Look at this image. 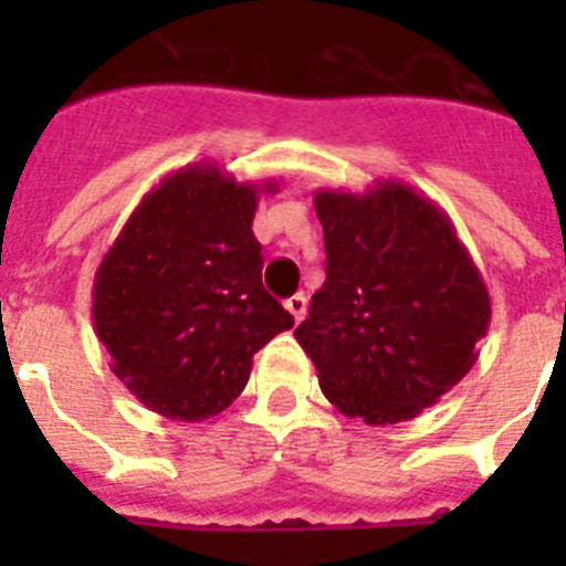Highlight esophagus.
<instances>
[{
  "instance_id": "esophagus-1",
  "label": "esophagus",
  "mask_w": 566,
  "mask_h": 566,
  "mask_svg": "<svg viewBox=\"0 0 566 566\" xmlns=\"http://www.w3.org/2000/svg\"><path fill=\"white\" fill-rule=\"evenodd\" d=\"M284 308H287V314L293 317V323H300V319L305 317V311H308V300H305L302 293H293L291 300H284Z\"/></svg>"
}]
</instances>
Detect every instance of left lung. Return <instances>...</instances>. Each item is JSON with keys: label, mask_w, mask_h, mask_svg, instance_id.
Returning a JSON list of instances; mask_svg holds the SVG:
<instances>
[{"label": "left lung", "mask_w": 566, "mask_h": 566, "mask_svg": "<svg viewBox=\"0 0 566 566\" xmlns=\"http://www.w3.org/2000/svg\"><path fill=\"white\" fill-rule=\"evenodd\" d=\"M326 282L293 335L323 394L367 426L413 420L470 373L491 296L447 211L402 181L317 190Z\"/></svg>", "instance_id": "1"}]
</instances>
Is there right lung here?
Here are the masks:
<instances>
[{"mask_svg":"<svg viewBox=\"0 0 566 566\" xmlns=\"http://www.w3.org/2000/svg\"><path fill=\"white\" fill-rule=\"evenodd\" d=\"M279 185L188 164L140 199L93 279L111 370L149 411L199 422L247 387L252 355L293 328L261 284L252 220Z\"/></svg>","mask_w":566,"mask_h":566,"instance_id":"1","label":"right lung"}]
</instances>
